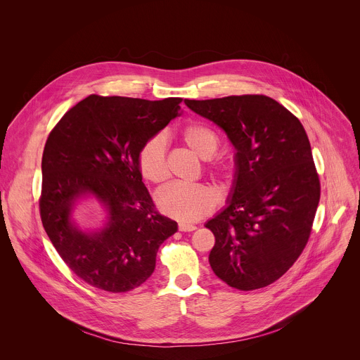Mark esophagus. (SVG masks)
<instances>
[{
	"label": "esophagus",
	"mask_w": 360,
	"mask_h": 360,
	"mask_svg": "<svg viewBox=\"0 0 360 360\" xmlns=\"http://www.w3.org/2000/svg\"><path fill=\"white\" fill-rule=\"evenodd\" d=\"M178 228H179L181 232H192V231L196 229L195 225H189V224H179Z\"/></svg>",
	"instance_id": "34e87169"
}]
</instances>
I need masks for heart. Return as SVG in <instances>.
<instances>
[{
  "mask_svg": "<svg viewBox=\"0 0 360 360\" xmlns=\"http://www.w3.org/2000/svg\"><path fill=\"white\" fill-rule=\"evenodd\" d=\"M181 138L192 153L205 161L211 160L219 148L217 134L202 124H188L181 131ZM138 165L142 176L153 184L168 178L165 135L158 134L145 141L138 153ZM210 171L224 186L231 185L236 175V167L231 161L212 164ZM217 199V191L205 184H168L157 193L158 208L181 222H195L207 217L214 210Z\"/></svg>",
  "mask_w": 360,
  "mask_h": 360,
  "instance_id": "b5f03b06",
  "label": "heart"
}]
</instances>
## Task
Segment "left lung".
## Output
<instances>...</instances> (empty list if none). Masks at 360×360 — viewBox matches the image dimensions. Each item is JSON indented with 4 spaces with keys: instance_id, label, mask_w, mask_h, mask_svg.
Wrapping results in <instances>:
<instances>
[{
    "instance_id": "left-lung-1",
    "label": "left lung",
    "mask_w": 360,
    "mask_h": 360,
    "mask_svg": "<svg viewBox=\"0 0 360 360\" xmlns=\"http://www.w3.org/2000/svg\"><path fill=\"white\" fill-rule=\"evenodd\" d=\"M221 127L236 149L226 208L207 222L215 235L210 264L231 288L253 290L278 281L309 240L321 182L303 125L266 95L185 99Z\"/></svg>"
}]
</instances>
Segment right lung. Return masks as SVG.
Masks as SVG:
<instances>
[{"mask_svg": "<svg viewBox=\"0 0 360 360\" xmlns=\"http://www.w3.org/2000/svg\"><path fill=\"white\" fill-rule=\"evenodd\" d=\"M181 102L94 94L49 132L41 162L42 226L67 266L94 288L121 293L141 286L155 269L160 246L178 231L155 210L138 153L179 115ZM85 197L108 212L99 231L84 233L72 222Z\"/></svg>", "mask_w": 360, "mask_h": 360, "instance_id": "1", "label": "right lung"}]
</instances>
